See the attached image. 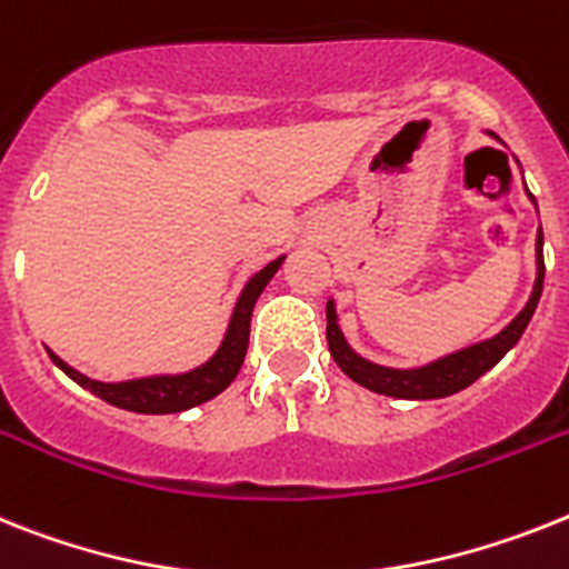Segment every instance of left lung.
<instances>
[{
    "mask_svg": "<svg viewBox=\"0 0 569 569\" xmlns=\"http://www.w3.org/2000/svg\"><path fill=\"white\" fill-rule=\"evenodd\" d=\"M538 277H536V289H532V298L520 315L515 318L503 332H498L495 338L483 343H475V347H466V350L455 352V356H446L433 361V365L417 367V370H393V367H379L367 358L356 356V352L347 347L343 341L341 329H338L336 321V307L332 300L327 303V341L329 352L336 358V365L341 367L343 373L350 376L352 381L365 385L367 390H376V393L396 396V399H442V396H451L457 390L469 388L475 385L486 370L498 365L506 352L512 350L515 343L520 341L527 323L532 321L536 315L538 300H541L543 289V233L538 231Z\"/></svg>",
    "mask_w": 569,
    "mask_h": 569,
    "instance_id": "left-lung-1",
    "label": "left lung"
}]
</instances>
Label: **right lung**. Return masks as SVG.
<instances>
[{"instance_id": "obj_1", "label": "right lung", "mask_w": 569, "mask_h": 569, "mask_svg": "<svg viewBox=\"0 0 569 569\" xmlns=\"http://www.w3.org/2000/svg\"><path fill=\"white\" fill-rule=\"evenodd\" d=\"M280 262H283V257H277L274 262H269L266 269H260L248 280L240 300H237V307H233L222 347H219L211 361H204L202 367H196L190 373L152 376V379H132L107 385V381H94L89 376L78 373L74 367H69L63 358H57L49 350L51 361L69 379L78 381L80 388L92 390L94 396H100L103 402L114 405V408L132 410V413H179V410L196 408V405L208 402L217 393H222L237 379V373H240L242 358H246L248 350V332H251V312H254V303L262 289H266V283L280 269Z\"/></svg>"}]
</instances>
